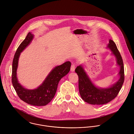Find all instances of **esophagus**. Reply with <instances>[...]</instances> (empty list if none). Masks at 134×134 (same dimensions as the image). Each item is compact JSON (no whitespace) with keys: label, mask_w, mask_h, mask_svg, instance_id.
<instances>
[{"label":"esophagus","mask_w":134,"mask_h":134,"mask_svg":"<svg viewBox=\"0 0 134 134\" xmlns=\"http://www.w3.org/2000/svg\"><path fill=\"white\" fill-rule=\"evenodd\" d=\"M75 65L74 64H72L71 68H70V70H71V71L74 72L75 71Z\"/></svg>","instance_id":"obj_1"}]
</instances>
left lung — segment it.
<instances>
[{
    "label": "left lung",
    "instance_id": "8db88e82",
    "mask_svg": "<svg viewBox=\"0 0 134 134\" xmlns=\"http://www.w3.org/2000/svg\"><path fill=\"white\" fill-rule=\"evenodd\" d=\"M107 48L109 49L112 54L116 58V65L120 67L118 74L119 79L111 86L103 88L96 86L85 71L82 65L75 69L79 77V90L82 99L88 104L95 105L106 104L116 97L122 88L124 81V69L123 62L114 42L110 39Z\"/></svg>",
    "mask_w": 134,
    "mask_h": 134
}]
</instances>
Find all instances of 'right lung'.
Listing matches in <instances>:
<instances>
[{
  "instance_id": "add662e5",
  "label": "right lung",
  "mask_w": 134,
  "mask_h": 134,
  "mask_svg": "<svg viewBox=\"0 0 134 134\" xmlns=\"http://www.w3.org/2000/svg\"><path fill=\"white\" fill-rule=\"evenodd\" d=\"M34 37L33 34L28 32L15 52L12 63V83L21 100L32 106H43L49 104L53 98L59 81L67 75L70 70L71 63L67 61L54 67L37 88L29 90L24 87L19 83L17 77L19 59L21 53L30 44Z\"/></svg>"
}]
</instances>
